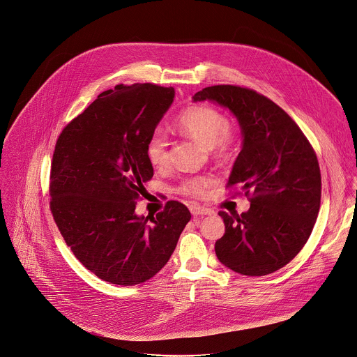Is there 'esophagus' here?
<instances>
[{
    "mask_svg": "<svg viewBox=\"0 0 357 357\" xmlns=\"http://www.w3.org/2000/svg\"><path fill=\"white\" fill-rule=\"evenodd\" d=\"M190 213L193 214V217H203V215H211L213 210L206 208V207H200V206H192Z\"/></svg>",
    "mask_w": 357,
    "mask_h": 357,
    "instance_id": "esophagus-1",
    "label": "esophagus"
}]
</instances>
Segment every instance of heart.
Wrapping results in <instances>:
<instances>
[{"label":"heart","mask_w":357,"mask_h":357,"mask_svg":"<svg viewBox=\"0 0 357 357\" xmlns=\"http://www.w3.org/2000/svg\"><path fill=\"white\" fill-rule=\"evenodd\" d=\"M178 128L199 144L213 149L218 155H228L234 147V135L228 128L227 116L214 107L196 105L186 109L178 119ZM147 158L155 168L168 164V140L161 130H155L147 143ZM208 178L186 179L181 192L192 196H202L208 186Z\"/></svg>","instance_id":"heart-1"}]
</instances>
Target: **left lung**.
<instances>
[{
    "label": "left lung",
    "mask_w": 357,
    "mask_h": 357,
    "mask_svg": "<svg viewBox=\"0 0 357 357\" xmlns=\"http://www.w3.org/2000/svg\"><path fill=\"white\" fill-rule=\"evenodd\" d=\"M206 100L238 119L242 150L228 185L253 193L246 213L220 211L225 234L215 255L238 274H271L302 250L316 224L321 200L316 153L295 121L255 90L220 84L193 96V102Z\"/></svg>",
    "instance_id": "1"
}]
</instances>
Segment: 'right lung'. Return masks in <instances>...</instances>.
Segmentation results:
<instances>
[{
	"label": "right lung",
	"mask_w": 357,
	"mask_h": 357,
	"mask_svg": "<svg viewBox=\"0 0 357 357\" xmlns=\"http://www.w3.org/2000/svg\"><path fill=\"white\" fill-rule=\"evenodd\" d=\"M174 97V87L118 84L56 140L51 213L76 259L102 281L129 287L154 277L190 221L188 207L175 200L150 222L136 214L143 183L153 178L147 143Z\"/></svg>",
	"instance_id": "1"
}]
</instances>
